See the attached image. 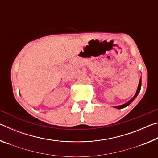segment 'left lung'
I'll list each match as a JSON object with an SVG mask.
<instances>
[{
  "label": "left lung",
  "mask_w": 158,
  "mask_h": 158,
  "mask_svg": "<svg viewBox=\"0 0 158 158\" xmlns=\"http://www.w3.org/2000/svg\"><path fill=\"white\" fill-rule=\"evenodd\" d=\"M141 87V78H140L138 88H137V92H136L135 96H134V97H133L132 99H131L130 100L128 101L127 102H126L125 104H124V105H119V106H115L114 107H115V108H116V109H123V108H125V107H126V106H127L128 105H130V104L131 102H132L134 100H135V99L136 98H137V96L138 95V94H139V92H140Z\"/></svg>",
  "instance_id": "obj_1"
}]
</instances>
